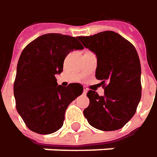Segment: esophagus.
I'll use <instances>...</instances> for the list:
<instances>
[{"mask_svg": "<svg viewBox=\"0 0 157 157\" xmlns=\"http://www.w3.org/2000/svg\"><path fill=\"white\" fill-rule=\"evenodd\" d=\"M87 92H88V89H86L85 87L83 88V94H87Z\"/></svg>", "mask_w": 157, "mask_h": 157, "instance_id": "obj_1", "label": "esophagus"}]
</instances>
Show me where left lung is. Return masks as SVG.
I'll return each instance as SVG.
<instances>
[{
	"instance_id": "8db88e82",
	"label": "left lung",
	"mask_w": 157,
	"mask_h": 157,
	"mask_svg": "<svg viewBox=\"0 0 157 157\" xmlns=\"http://www.w3.org/2000/svg\"><path fill=\"white\" fill-rule=\"evenodd\" d=\"M83 46L97 57L95 77L104 95L89 90L84 116L92 127L103 131L122 128L135 115L142 96L141 64L136 49L114 31L79 36Z\"/></svg>"
}]
</instances>
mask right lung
<instances>
[{"label": "right lung", "instance_id": "obj_1", "mask_svg": "<svg viewBox=\"0 0 157 157\" xmlns=\"http://www.w3.org/2000/svg\"><path fill=\"white\" fill-rule=\"evenodd\" d=\"M83 49L77 37L46 34L22 50L14 83L15 106L26 126L33 132L48 135L60 129L70 102L82 95L83 87L57 84L68 53Z\"/></svg>", "mask_w": 157, "mask_h": 157}]
</instances>
